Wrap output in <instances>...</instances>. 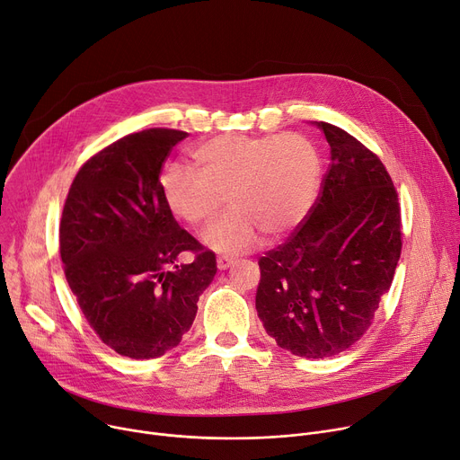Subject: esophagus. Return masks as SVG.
Listing matches in <instances>:
<instances>
[{
    "mask_svg": "<svg viewBox=\"0 0 460 460\" xmlns=\"http://www.w3.org/2000/svg\"><path fill=\"white\" fill-rule=\"evenodd\" d=\"M233 262H234V261H233L231 257H226V255L217 259V266H218V270H222V271H224V270H227V268H229Z\"/></svg>",
    "mask_w": 460,
    "mask_h": 460,
    "instance_id": "obj_1",
    "label": "esophagus"
}]
</instances>
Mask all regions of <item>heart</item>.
Wrapping results in <instances>:
<instances>
[{"mask_svg":"<svg viewBox=\"0 0 460 460\" xmlns=\"http://www.w3.org/2000/svg\"><path fill=\"white\" fill-rule=\"evenodd\" d=\"M190 157L198 173L169 164L159 185L166 207L183 224L203 229L224 207L231 213L203 236L222 253H242L261 233L280 238L308 217L317 196L321 159L301 134H222L198 145Z\"/></svg>","mask_w":460,"mask_h":460,"instance_id":"heart-1","label":"heart"}]
</instances>
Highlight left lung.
<instances>
[{"mask_svg":"<svg viewBox=\"0 0 460 460\" xmlns=\"http://www.w3.org/2000/svg\"><path fill=\"white\" fill-rule=\"evenodd\" d=\"M330 164L310 215L259 261V317L277 345L330 358L361 340L402 253L393 180L372 150L328 122Z\"/></svg>","mask_w":460,"mask_h":460,"instance_id":"1","label":"left lung"}]
</instances>
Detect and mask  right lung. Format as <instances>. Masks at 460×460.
I'll use <instances>...</instances> for the list:
<instances>
[{
	"label": "right lung",
	"mask_w": 460,
	"mask_h": 460,
	"mask_svg": "<svg viewBox=\"0 0 460 460\" xmlns=\"http://www.w3.org/2000/svg\"><path fill=\"white\" fill-rule=\"evenodd\" d=\"M187 136L148 128L120 137L80 166L64 203L67 284L99 340L120 356L150 359L178 347L217 275L215 253L178 226L161 194L163 163ZM183 251L195 259L178 267Z\"/></svg>",
	"instance_id": "obj_1"
}]
</instances>
